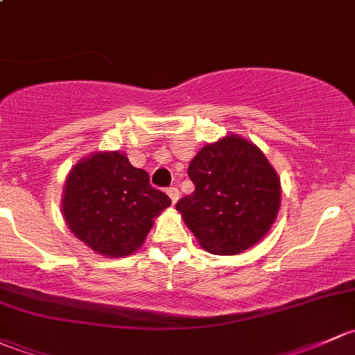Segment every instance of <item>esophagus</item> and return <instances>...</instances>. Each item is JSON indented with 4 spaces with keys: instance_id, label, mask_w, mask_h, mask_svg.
Listing matches in <instances>:
<instances>
[{
    "instance_id": "1",
    "label": "esophagus",
    "mask_w": 355,
    "mask_h": 355,
    "mask_svg": "<svg viewBox=\"0 0 355 355\" xmlns=\"http://www.w3.org/2000/svg\"><path fill=\"white\" fill-rule=\"evenodd\" d=\"M167 195H169V198H171V202H173V205L178 203L179 189L176 188V186H171V188H167Z\"/></svg>"
}]
</instances>
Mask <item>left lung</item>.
<instances>
[{"mask_svg": "<svg viewBox=\"0 0 355 355\" xmlns=\"http://www.w3.org/2000/svg\"><path fill=\"white\" fill-rule=\"evenodd\" d=\"M195 184L176 210L200 246L214 254H237L268 234L280 208V179L254 144L227 135L189 162Z\"/></svg>", "mask_w": 355, "mask_h": 355, "instance_id": "obj_1", "label": "left lung"}]
</instances>
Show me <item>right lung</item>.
I'll use <instances>...</instances> for the list:
<instances>
[{
    "instance_id": "1",
    "label": "right lung",
    "mask_w": 355,
    "mask_h": 355,
    "mask_svg": "<svg viewBox=\"0 0 355 355\" xmlns=\"http://www.w3.org/2000/svg\"><path fill=\"white\" fill-rule=\"evenodd\" d=\"M171 205L152 188L147 171L124 153L97 152L82 159L64 182L63 217L69 231L98 254H133L150 232L153 218Z\"/></svg>"
}]
</instances>
